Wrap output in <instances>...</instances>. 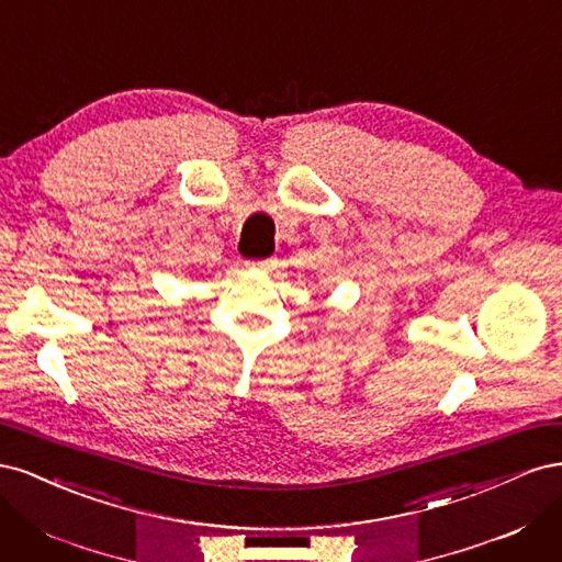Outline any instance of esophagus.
<instances>
[{
    "label": "esophagus",
    "mask_w": 562,
    "mask_h": 562,
    "mask_svg": "<svg viewBox=\"0 0 562 562\" xmlns=\"http://www.w3.org/2000/svg\"><path fill=\"white\" fill-rule=\"evenodd\" d=\"M246 265H248V267H255V269H269V267H271V260H248Z\"/></svg>",
    "instance_id": "1"
}]
</instances>
